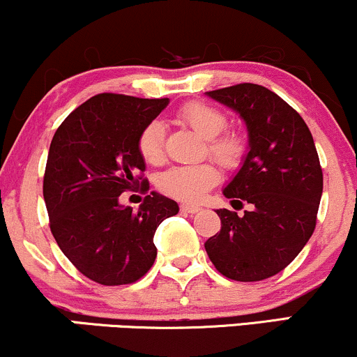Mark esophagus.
<instances>
[{
  "mask_svg": "<svg viewBox=\"0 0 357 357\" xmlns=\"http://www.w3.org/2000/svg\"><path fill=\"white\" fill-rule=\"evenodd\" d=\"M179 210H181L183 213H190V215H192V213H198L199 211V206H195V204L183 203L181 206H179Z\"/></svg>",
  "mask_w": 357,
  "mask_h": 357,
  "instance_id": "34e87169",
  "label": "esophagus"
}]
</instances>
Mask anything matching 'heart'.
Here are the masks:
<instances>
[{"label": "heart", "mask_w": 357, "mask_h": 357, "mask_svg": "<svg viewBox=\"0 0 357 357\" xmlns=\"http://www.w3.org/2000/svg\"><path fill=\"white\" fill-rule=\"evenodd\" d=\"M178 117L196 132L206 137L208 153L223 166L233 167L245 153V141L238 132L225 130L228 119L225 112L204 102L192 100L179 109ZM165 126L151 121L137 139V149L147 165H161L165 159ZM220 181V171L213 162L173 166L159 174L158 186L165 195L179 202H199Z\"/></svg>", "instance_id": "1"}]
</instances>
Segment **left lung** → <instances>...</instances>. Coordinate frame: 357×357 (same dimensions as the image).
<instances>
[{
    "label": "left lung",
    "mask_w": 357,
    "mask_h": 357,
    "mask_svg": "<svg viewBox=\"0 0 357 357\" xmlns=\"http://www.w3.org/2000/svg\"><path fill=\"white\" fill-rule=\"evenodd\" d=\"M240 114L250 151L223 195L238 216L216 210L221 228L204 243L221 275L258 282L277 275L312 236L322 196V167L312 134L296 109L272 90L236 84L206 92Z\"/></svg>",
    "instance_id": "1"
}]
</instances>
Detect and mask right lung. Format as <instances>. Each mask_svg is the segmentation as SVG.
Wrapping results in <instances>:
<instances>
[{
	"label": "right lung",
	"instance_id": "obj_1",
	"mask_svg": "<svg viewBox=\"0 0 357 357\" xmlns=\"http://www.w3.org/2000/svg\"><path fill=\"white\" fill-rule=\"evenodd\" d=\"M167 102L99 93L68 114L52 139L43 176L52 235L73 267L100 285L144 277L158 255L155 228L179 211L158 192L137 211L119 204L124 191H149L137 139Z\"/></svg>",
	"mask_w": 357,
	"mask_h": 357
}]
</instances>
